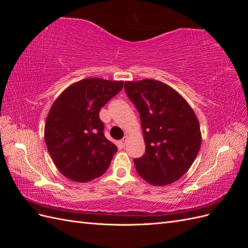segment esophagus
Wrapping results in <instances>:
<instances>
[{
	"label": "esophagus",
	"mask_w": 248,
	"mask_h": 248,
	"mask_svg": "<svg viewBox=\"0 0 248 248\" xmlns=\"http://www.w3.org/2000/svg\"><path fill=\"white\" fill-rule=\"evenodd\" d=\"M127 139H128V137H127V136H125L123 140H120V141H119V145H120V146H121V147H125V145H126V142H127Z\"/></svg>",
	"instance_id": "esophagus-1"
}]
</instances>
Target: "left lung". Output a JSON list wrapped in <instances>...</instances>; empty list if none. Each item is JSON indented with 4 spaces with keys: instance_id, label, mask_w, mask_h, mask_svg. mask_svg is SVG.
Wrapping results in <instances>:
<instances>
[{
    "instance_id": "8db88e82",
    "label": "left lung",
    "mask_w": 248,
    "mask_h": 248,
    "mask_svg": "<svg viewBox=\"0 0 248 248\" xmlns=\"http://www.w3.org/2000/svg\"><path fill=\"white\" fill-rule=\"evenodd\" d=\"M124 88L140 112L146 144V153L134 159L137 171L152 185L176 182L189 170L201 148L196 112L175 89L162 81H125Z\"/></svg>"
}]
</instances>
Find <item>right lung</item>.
I'll use <instances>...</instances> for the list:
<instances>
[{
    "label": "right lung",
    "mask_w": 248,
    "mask_h": 248,
    "mask_svg": "<svg viewBox=\"0 0 248 248\" xmlns=\"http://www.w3.org/2000/svg\"><path fill=\"white\" fill-rule=\"evenodd\" d=\"M123 80L90 78L66 88L52 103L44 140L56 167L72 181L102 176L118 148L106 139L101 108L121 91Z\"/></svg>",
    "instance_id": "right-lung-1"
}]
</instances>
